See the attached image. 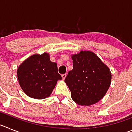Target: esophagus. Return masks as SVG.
<instances>
[{"instance_id":"esophagus-1","label":"esophagus","mask_w":132,"mask_h":132,"mask_svg":"<svg viewBox=\"0 0 132 132\" xmlns=\"http://www.w3.org/2000/svg\"><path fill=\"white\" fill-rule=\"evenodd\" d=\"M61 77H62L63 80H64V79H65V77H66V74H63V75H61Z\"/></svg>"}]
</instances>
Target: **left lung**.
<instances>
[{
  "label": "left lung",
  "instance_id": "left-lung-1",
  "mask_svg": "<svg viewBox=\"0 0 132 132\" xmlns=\"http://www.w3.org/2000/svg\"><path fill=\"white\" fill-rule=\"evenodd\" d=\"M73 68L65 79L71 98L81 106H90L101 101L110 86V70L91 51L72 54Z\"/></svg>",
  "mask_w": 132,
  "mask_h": 132
}]
</instances>
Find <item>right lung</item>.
<instances>
[{"label": "right lung", "mask_w": 132, "mask_h": 132, "mask_svg": "<svg viewBox=\"0 0 132 132\" xmlns=\"http://www.w3.org/2000/svg\"><path fill=\"white\" fill-rule=\"evenodd\" d=\"M17 77L25 94L36 99L49 97L57 80H61L57 65L50 61V55L46 52L27 58L18 67Z\"/></svg>", "instance_id": "obj_1"}]
</instances>
